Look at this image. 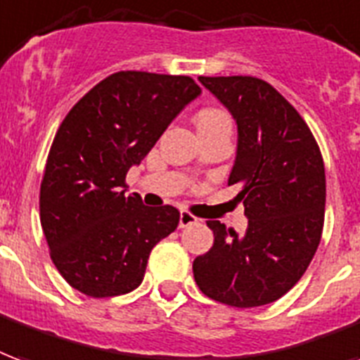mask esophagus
Wrapping results in <instances>:
<instances>
[{"label": "esophagus", "mask_w": 360, "mask_h": 360, "mask_svg": "<svg viewBox=\"0 0 360 360\" xmlns=\"http://www.w3.org/2000/svg\"><path fill=\"white\" fill-rule=\"evenodd\" d=\"M196 223H198V219H196L194 215L187 214V212H181V215H179V227L181 229H187V227H191V225H196Z\"/></svg>", "instance_id": "esophagus-1"}]
</instances>
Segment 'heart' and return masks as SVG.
Instances as JSON below:
<instances>
[{
  "label": "heart",
  "mask_w": 360,
  "mask_h": 360,
  "mask_svg": "<svg viewBox=\"0 0 360 360\" xmlns=\"http://www.w3.org/2000/svg\"><path fill=\"white\" fill-rule=\"evenodd\" d=\"M196 126L198 129H206V127H219V126H231V120L223 110L219 108H204L196 114Z\"/></svg>",
  "instance_id": "b5f03b06"
}]
</instances>
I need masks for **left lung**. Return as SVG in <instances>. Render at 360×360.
<instances>
[{
    "mask_svg": "<svg viewBox=\"0 0 360 360\" xmlns=\"http://www.w3.org/2000/svg\"><path fill=\"white\" fill-rule=\"evenodd\" d=\"M236 122L229 185L244 202V234L207 221L214 246L193 263L198 288L233 307L276 302L307 271L321 242L326 177L313 133L273 85L252 76L198 78Z\"/></svg>",
    "mask_w": 360,
    "mask_h": 360,
    "instance_id": "8db88e82",
    "label": "left lung"
}]
</instances>
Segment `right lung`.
I'll return each mask as SVG.
<instances>
[{
	"label": "right lung",
	"instance_id": "obj_1",
	"mask_svg": "<svg viewBox=\"0 0 360 360\" xmlns=\"http://www.w3.org/2000/svg\"><path fill=\"white\" fill-rule=\"evenodd\" d=\"M188 76L116 72L66 114L39 191V219L58 273L91 297L139 286L153 248L179 225L173 206L146 207L126 194L160 135L198 97Z\"/></svg>",
	"mask_w": 360,
	"mask_h": 360
}]
</instances>
